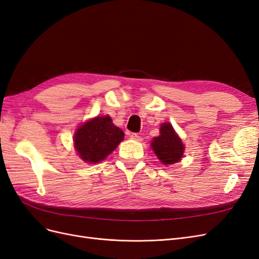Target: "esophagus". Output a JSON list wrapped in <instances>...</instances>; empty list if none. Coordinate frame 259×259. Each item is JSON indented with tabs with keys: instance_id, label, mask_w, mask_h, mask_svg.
Instances as JSON below:
<instances>
[{
	"instance_id": "obj_1",
	"label": "esophagus",
	"mask_w": 259,
	"mask_h": 259,
	"mask_svg": "<svg viewBox=\"0 0 259 259\" xmlns=\"http://www.w3.org/2000/svg\"><path fill=\"white\" fill-rule=\"evenodd\" d=\"M128 137L133 140H137V142H140V140H142V137H140L138 134H136V133H131V134H128Z\"/></svg>"
}]
</instances>
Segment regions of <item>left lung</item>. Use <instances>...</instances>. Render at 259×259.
I'll list each match as a JSON object with an SVG mask.
<instances>
[{"label":"left lung","mask_w":259,"mask_h":259,"mask_svg":"<svg viewBox=\"0 0 259 259\" xmlns=\"http://www.w3.org/2000/svg\"><path fill=\"white\" fill-rule=\"evenodd\" d=\"M151 148L158 159L165 165L174 164L182 160L185 146L176 134L170 123H163L160 127V135L154 137Z\"/></svg>","instance_id":"left-lung-1"}]
</instances>
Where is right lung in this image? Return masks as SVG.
Here are the masks:
<instances>
[{
    "instance_id": "add662e5",
    "label": "right lung",
    "mask_w": 259,
    "mask_h": 259,
    "mask_svg": "<svg viewBox=\"0 0 259 259\" xmlns=\"http://www.w3.org/2000/svg\"><path fill=\"white\" fill-rule=\"evenodd\" d=\"M124 139V133L109 115L96 116L85 122L74 134V148L86 163H99Z\"/></svg>"
}]
</instances>
